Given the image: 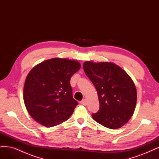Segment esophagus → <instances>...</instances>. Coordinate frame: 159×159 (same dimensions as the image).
Segmentation results:
<instances>
[{
    "instance_id": "obj_1",
    "label": "esophagus",
    "mask_w": 159,
    "mask_h": 159,
    "mask_svg": "<svg viewBox=\"0 0 159 159\" xmlns=\"http://www.w3.org/2000/svg\"><path fill=\"white\" fill-rule=\"evenodd\" d=\"M80 103L82 105H84V106H86V105H87V101H86V99H83L80 102Z\"/></svg>"
}]
</instances>
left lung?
<instances>
[{
  "label": "left lung",
  "mask_w": 159,
  "mask_h": 159,
  "mask_svg": "<svg viewBox=\"0 0 159 159\" xmlns=\"http://www.w3.org/2000/svg\"><path fill=\"white\" fill-rule=\"evenodd\" d=\"M84 70L98 95L99 110L91 115L93 119L109 129L123 126L136 106L137 90L132 79L112 62L85 61Z\"/></svg>",
  "instance_id": "obj_1"
}]
</instances>
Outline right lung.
<instances>
[{
	"label": "right lung",
	"mask_w": 159,
	"mask_h": 159,
	"mask_svg": "<svg viewBox=\"0 0 159 159\" xmlns=\"http://www.w3.org/2000/svg\"><path fill=\"white\" fill-rule=\"evenodd\" d=\"M80 68L78 61L56 57L30 70L23 97L28 112L36 122L52 127L71 116L78 103L72 96L70 79Z\"/></svg>",
	"instance_id": "right-lung-1"
}]
</instances>
